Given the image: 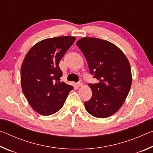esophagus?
<instances>
[{
  "mask_svg": "<svg viewBox=\"0 0 153 153\" xmlns=\"http://www.w3.org/2000/svg\"><path fill=\"white\" fill-rule=\"evenodd\" d=\"M77 86L78 87H81V86H83V82H82V80H80V81L77 83Z\"/></svg>",
  "mask_w": 153,
  "mask_h": 153,
  "instance_id": "esophagus-1",
  "label": "esophagus"
}]
</instances>
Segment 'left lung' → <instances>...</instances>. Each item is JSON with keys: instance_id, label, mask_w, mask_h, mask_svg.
<instances>
[{"instance_id": "8db88e82", "label": "left lung", "mask_w": 153, "mask_h": 153, "mask_svg": "<svg viewBox=\"0 0 153 153\" xmlns=\"http://www.w3.org/2000/svg\"><path fill=\"white\" fill-rule=\"evenodd\" d=\"M86 58L90 73L98 79L89 84L92 96L84 102L86 111L98 118L115 113L130 90L132 76L128 59L114 44L97 38H82L76 42Z\"/></svg>"}]
</instances>
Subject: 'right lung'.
<instances>
[{
    "label": "right lung",
    "mask_w": 153,
    "mask_h": 153,
    "mask_svg": "<svg viewBox=\"0 0 153 153\" xmlns=\"http://www.w3.org/2000/svg\"><path fill=\"white\" fill-rule=\"evenodd\" d=\"M74 36L47 38L33 45L21 67L22 91L33 110L42 115L55 113L63 107L71 85L61 82L59 64L73 45Z\"/></svg>",
    "instance_id": "1"
}]
</instances>
